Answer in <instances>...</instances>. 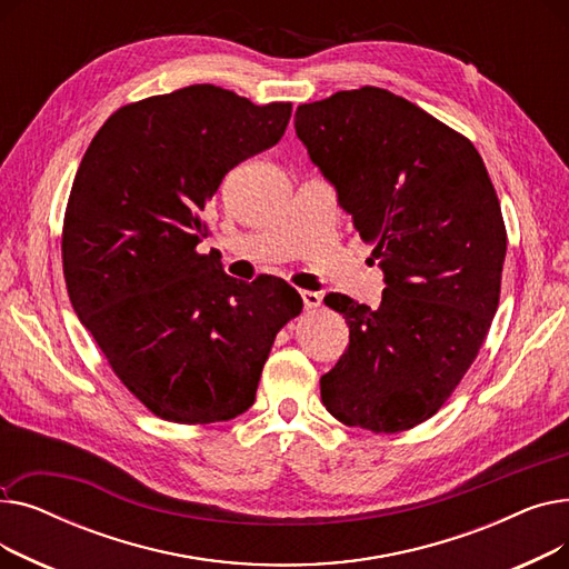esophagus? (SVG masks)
<instances>
[{
	"instance_id": "34e87169",
	"label": "esophagus",
	"mask_w": 569,
	"mask_h": 569,
	"mask_svg": "<svg viewBox=\"0 0 569 569\" xmlns=\"http://www.w3.org/2000/svg\"><path fill=\"white\" fill-rule=\"evenodd\" d=\"M300 297H302V302H305V309H318L320 302H322L320 292H313V290H300Z\"/></svg>"
}]
</instances>
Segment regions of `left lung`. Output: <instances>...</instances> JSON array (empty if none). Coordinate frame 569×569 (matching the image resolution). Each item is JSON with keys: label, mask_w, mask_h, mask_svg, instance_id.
Masks as SVG:
<instances>
[{"label": "left lung", "mask_w": 569, "mask_h": 569, "mask_svg": "<svg viewBox=\"0 0 569 569\" xmlns=\"http://www.w3.org/2000/svg\"><path fill=\"white\" fill-rule=\"evenodd\" d=\"M295 133L382 269L376 309L330 292L350 343L320 378L339 422L422 425L450 399L498 309L507 234L470 140L380 87L305 103Z\"/></svg>", "instance_id": "left-lung-1"}]
</instances>
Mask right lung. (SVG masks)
<instances>
[{
    "mask_svg": "<svg viewBox=\"0 0 569 569\" xmlns=\"http://www.w3.org/2000/svg\"><path fill=\"white\" fill-rule=\"evenodd\" d=\"M290 112L191 84L112 112L80 161L62 234L71 305L161 420L249 410L277 332L302 311L286 281L244 283L196 251L221 179L274 147Z\"/></svg>",
    "mask_w": 569,
    "mask_h": 569,
    "instance_id": "add662e5",
    "label": "right lung"
}]
</instances>
